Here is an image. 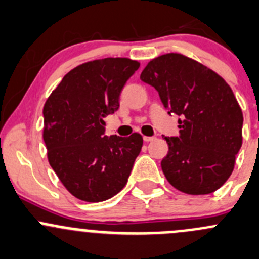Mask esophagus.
I'll return each mask as SVG.
<instances>
[{
    "instance_id": "34e87169",
    "label": "esophagus",
    "mask_w": 259,
    "mask_h": 259,
    "mask_svg": "<svg viewBox=\"0 0 259 259\" xmlns=\"http://www.w3.org/2000/svg\"><path fill=\"white\" fill-rule=\"evenodd\" d=\"M155 140V137H150V136H143V141L145 142H151V141Z\"/></svg>"
}]
</instances>
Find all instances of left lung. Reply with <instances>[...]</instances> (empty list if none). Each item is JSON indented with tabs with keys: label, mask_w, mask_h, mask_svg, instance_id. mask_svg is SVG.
Masks as SVG:
<instances>
[{
	"label": "left lung",
	"mask_w": 259,
	"mask_h": 259,
	"mask_svg": "<svg viewBox=\"0 0 259 259\" xmlns=\"http://www.w3.org/2000/svg\"><path fill=\"white\" fill-rule=\"evenodd\" d=\"M141 80L158 92L179 119V137H165V178L179 191L205 195L224 185L242 147L243 113L227 81L194 59L170 53L152 59Z\"/></svg>",
	"instance_id": "1"
}]
</instances>
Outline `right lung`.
<instances>
[{
	"label": "right lung",
	"mask_w": 259,
	"mask_h": 259,
	"mask_svg": "<svg viewBox=\"0 0 259 259\" xmlns=\"http://www.w3.org/2000/svg\"><path fill=\"white\" fill-rule=\"evenodd\" d=\"M140 68L128 58H104L71 69L44 104L48 160L76 199L99 203L127 184L143 138L104 136V117L119 108V94Z\"/></svg>",
	"instance_id": "right-lung-1"
}]
</instances>
